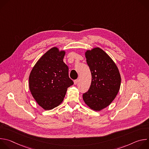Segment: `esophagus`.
Masks as SVG:
<instances>
[{"mask_svg": "<svg viewBox=\"0 0 149 149\" xmlns=\"http://www.w3.org/2000/svg\"><path fill=\"white\" fill-rule=\"evenodd\" d=\"M78 79H75V80H74V83L75 85H76V84H78Z\"/></svg>", "mask_w": 149, "mask_h": 149, "instance_id": "1", "label": "esophagus"}]
</instances>
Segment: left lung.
<instances>
[{"instance_id": "left-lung-1", "label": "left lung", "mask_w": 149, "mask_h": 149, "mask_svg": "<svg viewBox=\"0 0 149 149\" xmlns=\"http://www.w3.org/2000/svg\"><path fill=\"white\" fill-rule=\"evenodd\" d=\"M85 55L92 80L88 91L83 94V100L91 109L99 111L116 98L120 88L121 76L114 62L101 48L87 50Z\"/></svg>"}]
</instances>
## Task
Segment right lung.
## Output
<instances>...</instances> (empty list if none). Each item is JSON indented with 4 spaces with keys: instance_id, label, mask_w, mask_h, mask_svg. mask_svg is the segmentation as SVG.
I'll return each instance as SVG.
<instances>
[{
    "instance_id": "right-lung-1",
    "label": "right lung",
    "mask_w": 149,
    "mask_h": 149,
    "mask_svg": "<svg viewBox=\"0 0 149 149\" xmlns=\"http://www.w3.org/2000/svg\"><path fill=\"white\" fill-rule=\"evenodd\" d=\"M65 51L54 47L37 61L29 77L30 91L42 108L49 110L63 100L67 88L74 84L63 62Z\"/></svg>"
}]
</instances>
